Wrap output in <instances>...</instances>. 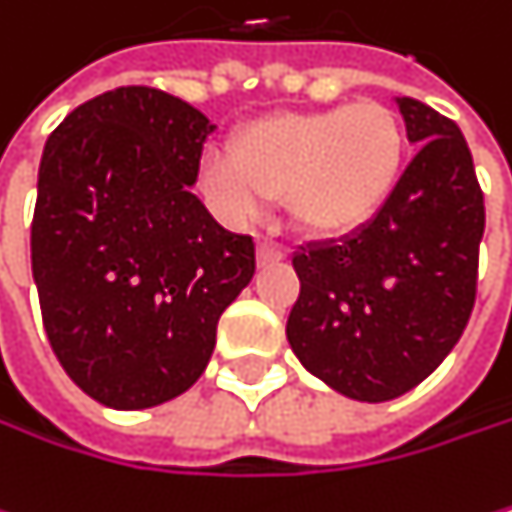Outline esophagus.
I'll return each mask as SVG.
<instances>
[{
	"instance_id": "1",
	"label": "esophagus",
	"mask_w": 512,
	"mask_h": 512,
	"mask_svg": "<svg viewBox=\"0 0 512 512\" xmlns=\"http://www.w3.org/2000/svg\"><path fill=\"white\" fill-rule=\"evenodd\" d=\"M285 258V251L273 242H258V264L267 267V264H279Z\"/></svg>"
}]
</instances>
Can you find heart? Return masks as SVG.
<instances>
[{
  "instance_id": "heart-1",
  "label": "heart",
  "mask_w": 512,
  "mask_h": 512,
  "mask_svg": "<svg viewBox=\"0 0 512 512\" xmlns=\"http://www.w3.org/2000/svg\"><path fill=\"white\" fill-rule=\"evenodd\" d=\"M404 166V121L391 105L361 99L254 121L230 142V160H203L200 178L230 221H251L282 200L294 233L331 242L364 230L388 206Z\"/></svg>"
}]
</instances>
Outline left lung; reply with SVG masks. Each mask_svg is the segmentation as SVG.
Instances as JSON below:
<instances>
[{"label":"left lung","instance_id":"obj_1","mask_svg":"<svg viewBox=\"0 0 512 512\" xmlns=\"http://www.w3.org/2000/svg\"><path fill=\"white\" fill-rule=\"evenodd\" d=\"M419 148L388 206L346 239L294 251L288 315L297 361L334 391L382 404L428 379L464 334L477 297L486 206L455 121L397 96Z\"/></svg>","mask_w":512,"mask_h":512}]
</instances>
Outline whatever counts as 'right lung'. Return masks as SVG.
Segmentation results:
<instances>
[{"mask_svg":"<svg viewBox=\"0 0 512 512\" xmlns=\"http://www.w3.org/2000/svg\"><path fill=\"white\" fill-rule=\"evenodd\" d=\"M212 130L172 93L118 87L45 145L32 279L54 355L102 407L148 410L188 391L254 276L251 236L191 194Z\"/></svg>","mask_w":512,"mask_h":512,"instance_id":"obj_1","label":"right lung"}]
</instances>
